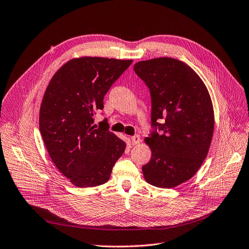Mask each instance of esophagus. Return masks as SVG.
<instances>
[{"label":"esophagus","instance_id":"obj_1","mask_svg":"<svg viewBox=\"0 0 249 249\" xmlns=\"http://www.w3.org/2000/svg\"><path fill=\"white\" fill-rule=\"evenodd\" d=\"M131 142H132V144L135 145V144H138L140 142H142V139H140L139 135H134V136L131 137Z\"/></svg>","mask_w":249,"mask_h":249}]
</instances>
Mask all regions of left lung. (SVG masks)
Instances as JSON below:
<instances>
[{
    "label": "left lung",
    "mask_w": 249,
    "mask_h": 249,
    "mask_svg": "<svg viewBox=\"0 0 249 249\" xmlns=\"http://www.w3.org/2000/svg\"><path fill=\"white\" fill-rule=\"evenodd\" d=\"M134 71L148 86L153 132L144 142L151 159L142 167L150 185L174 188L198 171L213 134L211 95L197 73L173 58L140 61Z\"/></svg>",
    "instance_id": "left-lung-1"
}]
</instances>
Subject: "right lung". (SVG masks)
<instances>
[{
    "mask_svg": "<svg viewBox=\"0 0 249 249\" xmlns=\"http://www.w3.org/2000/svg\"><path fill=\"white\" fill-rule=\"evenodd\" d=\"M132 60L74 58L53 74L39 109V130L62 174L77 187L107 182L126 143L107 129H95L93 116L104 96Z\"/></svg>",
    "mask_w": 249,
    "mask_h": 249,
    "instance_id": "1",
    "label": "right lung"
}]
</instances>
